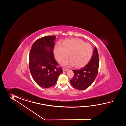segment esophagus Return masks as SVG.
I'll return each instance as SVG.
<instances>
[{
	"mask_svg": "<svg viewBox=\"0 0 126 126\" xmlns=\"http://www.w3.org/2000/svg\"><path fill=\"white\" fill-rule=\"evenodd\" d=\"M67 70H68V69L65 68H64V67L63 68V71H67Z\"/></svg>",
	"mask_w": 126,
	"mask_h": 126,
	"instance_id": "34e87169",
	"label": "esophagus"
}]
</instances>
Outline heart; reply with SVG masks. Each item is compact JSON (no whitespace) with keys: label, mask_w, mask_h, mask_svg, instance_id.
<instances>
[{"label":"heart","mask_w":126,"mask_h":126,"mask_svg":"<svg viewBox=\"0 0 126 126\" xmlns=\"http://www.w3.org/2000/svg\"><path fill=\"white\" fill-rule=\"evenodd\" d=\"M57 44L54 48L55 59L58 62L62 61L68 54L69 59L61 63L65 66L74 65L77 67H83L91 58L92 47L90 44L78 38H71Z\"/></svg>","instance_id":"b5f03b06"}]
</instances>
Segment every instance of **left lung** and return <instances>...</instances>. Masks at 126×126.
I'll use <instances>...</instances> for the list:
<instances>
[{"label":"left lung","mask_w":126,"mask_h":126,"mask_svg":"<svg viewBox=\"0 0 126 126\" xmlns=\"http://www.w3.org/2000/svg\"><path fill=\"white\" fill-rule=\"evenodd\" d=\"M99 66V56L96 47L94 48L91 59L85 66L72 70L74 75L70 82L73 87L80 90L87 88L96 78Z\"/></svg>","instance_id":"1"}]
</instances>
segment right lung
<instances>
[{"label": "right lung", "mask_w": 126, "mask_h": 126, "mask_svg": "<svg viewBox=\"0 0 126 126\" xmlns=\"http://www.w3.org/2000/svg\"><path fill=\"white\" fill-rule=\"evenodd\" d=\"M55 35L44 36L33 44L29 54L30 70L35 82L43 88H49L56 83L63 72L54 58Z\"/></svg>", "instance_id": "1"}]
</instances>
